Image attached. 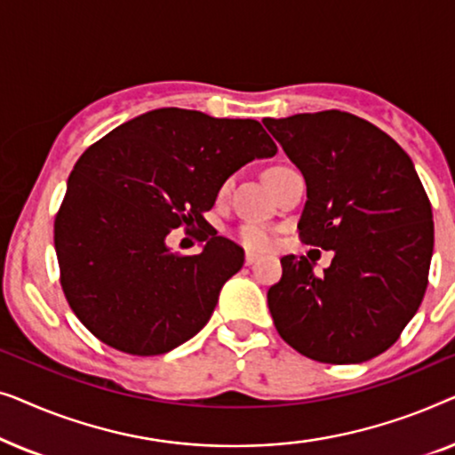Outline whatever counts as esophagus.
<instances>
[{
  "label": "esophagus",
  "mask_w": 455,
  "mask_h": 455,
  "mask_svg": "<svg viewBox=\"0 0 455 455\" xmlns=\"http://www.w3.org/2000/svg\"><path fill=\"white\" fill-rule=\"evenodd\" d=\"M259 260V254H254V252H246L244 254V263L246 265H254Z\"/></svg>",
  "instance_id": "esophagus-1"
}]
</instances>
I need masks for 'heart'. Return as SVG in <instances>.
Wrapping results in <instances>:
<instances>
[{
    "instance_id": "heart-1",
    "label": "heart",
    "mask_w": 455,
    "mask_h": 455,
    "mask_svg": "<svg viewBox=\"0 0 455 455\" xmlns=\"http://www.w3.org/2000/svg\"><path fill=\"white\" fill-rule=\"evenodd\" d=\"M238 238L244 246L254 248V251H263V248H269L271 244V234L269 229L259 226V223H246V226L240 228Z\"/></svg>"
}]
</instances>
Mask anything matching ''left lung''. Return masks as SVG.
<instances>
[{
	"mask_svg": "<svg viewBox=\"0 0 455 455\" xmlns=\"http://www.w3.org/2000/svg\"><path fill=\"white\" fill-rule=\"evenodd\" d=\"M263 124L307 180L302 242L333 251L323 275L307 257L282 259V279L267 291L277 333L316 363L375 358L395 344L428 283L433 211L412 159L346 111Z\"/></svg>",
	"mask_w": 455,
	"mask_h": 455,
	"instance_id": "obj_1",
	"label": "left lung"
}]
</instances>
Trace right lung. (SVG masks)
I'll list each match as a JSON object with an SVG mask.
<instances>
[{"label": "right lung", "instance_id": "obj_1", "mask_svg": "<svg viewBox=\"0 0 455 455\" xmlns=\"http://www.w3.org/2000/svg\"><path fill=\"white\" fill-rule=\"evenodd\" d=\"M275 153L257 120L178 108L147 111L86 148L53 226L61 288L80 323L132 356L195 338L244 265V251L203 213L234 172ZM180 225L208 228L201 255L166 248Z\"/></svg>", "mask_w": 455, "mask_h": 455}]
</instances>
